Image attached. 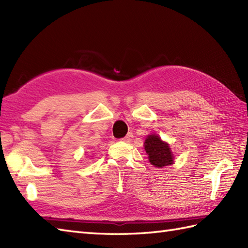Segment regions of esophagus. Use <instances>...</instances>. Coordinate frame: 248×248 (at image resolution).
I'll return each instance as SVG.
<instances>
[{
    "label": "esophagus",
    "instance_id": "obj_1",
    "mask_svg": "<svg viewBox=\"0 0 248 248\" xmlns=\"http://www.w3.org/2000/svg\"><path fill=\"white\" fill-rule=\"evenodd\" d=\"M132 138H133V134H132V133H128L127 135L124 136V138L121 139V140H123V141H131V140H132Z\"/></svg>",
    "mask_w": 248,
    "mask_h": 248
}]
</instances>
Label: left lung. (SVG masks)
Listing matches in <instances>:
<instances>
[{
  "label": "left lung",
  "instance_id": "obj_1",
  "mask_svg": "<svg viewBox=\"0 0 248 248\" xmlns=\"http://www.w3.org/2000/svg\"><path fill=\"white\" fill-rule=\"evenodd\" d=\"M145 150L149 162L155 167L172 164V154L168 144L164 143L157 135H149L145 140Z\"/></svg>",
  "mask_w": 248,
  "mask_h": 248
}]
</instances>
